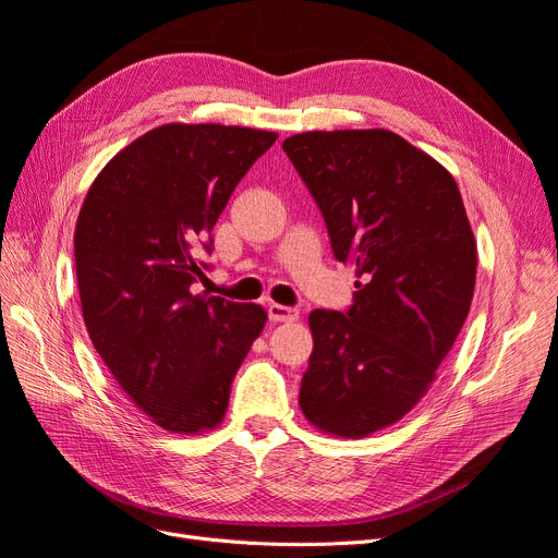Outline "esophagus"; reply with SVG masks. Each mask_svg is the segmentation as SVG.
Returning a JSON list of instances; mask_svg holds the SVG:
<instances>
[{
    "instance_id": "obj_1",
    "label": "esophagus",
    "mask_w": 558,
    "mask_h": 558,
    "mask_svg": "<svg viewBox=\"0 0 558 558\" xmlns=\"http://www.w3.org/2000/svg\"><path fill=\"white\" fill-rule=\"evenodd\" d=\"M267 314H269V320H275V324H291V320H298L300 318V312L295 307H286V305H279V302H269L267 305Z\"/></svg>"
}]
</instances>
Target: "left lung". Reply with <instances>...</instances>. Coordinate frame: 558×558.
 <instances>
[{"mask_svg": "<svg viewBox=\"0 0 558 558\" xmlns=\"http://www.w3.org/2000/svg\"><path fill=\"white\" fill-rule=\"evenodd\" d=\"M340 263L347 312L314 310L300 408L312 426L365 437L426 396L475 293L477 246L445 167L388 130L302 132L283 142Z\"/></svg>", "mask_w": 558, "mask_h": 558, "instance_id": "1", "label": "left lung"}]
</instances>
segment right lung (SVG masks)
Segmentation results:
<instances>
[{"instance_id":"right-lung-1","label":"right lung","mask_w":558,"mask_h":558,"mask_svg":"<svg viewBox=\"0 0 558 558\" xmlns=\"http://www.w3.org/2000/svg\"><path fill=\"white\" fill-rule=\"evenodd\" d=\"M277 132L170 123L142 134L93 181L74 232L83 320L113 379L165 430H211L267 312L195 295L197 256Z\"/></svg>"}]
</instances>
